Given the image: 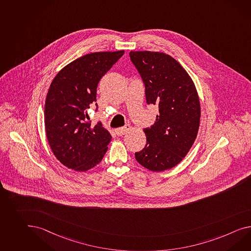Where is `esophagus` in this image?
<instances>
[{
    "label": "esophagus",
    "mask_w": 251,
    "mask_h": 251,
    "mask_svg": "<svg viewBox=\"0 0 251 251\" xmlns=\"http://www.w3.org/2000/svg\"><path fill=\"white\" fill-rule=\"evenodd\" d=\"M131 128H132V127H131V126L126 125V126H125L124 127H119V128H116L115 131H116V135H125V134H126V133H127L129 130H130Z\"/></svg>",
    "instance_id": "1"
}]
</instances>
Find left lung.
Here are the masks:
<instances>
[{"instance_id":"8db88e82","label":"left lung","mask_w":251,"mask_h":251,"mask_svg":"<svg viewBox=\"0 0 251 251\" xmlns=\"http://www.w3.org/2000/svg\"><path fill=\"white\" fill-rule=\"evenodd\" d=\"M132 63L146 86L148 104L158 107L154 125L144 129L146 147L135 159L148 170L161 172L176 167L197 138L200 98L189 75L172 56L159 51H130Z\"/></svg>"}]
</instances>
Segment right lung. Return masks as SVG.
Listing matches in <instances>:
<instances>
[{"instance_id": "1", "label": "right lung", "mask_w": 251, "mask_h": 251, "mask_svg": "<svg viewBox=\"0 0 251 251\" xmlns=\"http://www.w3.org/2000/svg\"><path fill=\"white\" fill-rule=\"evenodd\" d=\"M125 51H97L77 58L53 78L45 104L46 137L64 166L78 172L96 167L112 136L101 123L92 126L85 111L97 102L100 79Z\"/></svg>"}]
</instances>
